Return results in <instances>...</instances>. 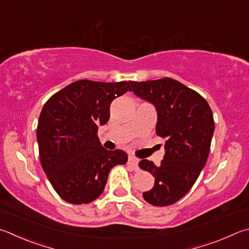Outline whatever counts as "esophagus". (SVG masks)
<instances>
[{"label":"esophagus","mask_w":249,"mask_h":249,"mask_svg":"<svg viewBox=\"0 0 249 249\" xmlns=\"http://www.w3.org/2000/svg\"><path fill=\"white\" fill-rule=\"evenodd\" d=\"M128 164H129L130 166H133V169L137 170V169H138V159H137V158L130 156V157L128 158Z\"/></svg>","instance_id":"obj_1"}]
</instances>
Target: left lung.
I'll return each mask as SVG.
<instances>
[{
  "label": "left lung",
  "mask_w": 249,
  "mask_h": 249,
  "mask_svg": "<svg viewBox=\"0 0 249 249\" xmlns=\"http://www.w3.org/2000/svg\"><path fill=\"white\" fill-rule=\"evenodd\" d=\"M132 91L155 106L156 133L165 139V153L160 165L142 160L140 169L155 178V185L143 192L153 206H170L188 193L205 166L210 151L214 121L208 102L195 90L178 80L161 78L129 81Z\"/></svg>",
  "instance_id": "1"
}]
</instances>
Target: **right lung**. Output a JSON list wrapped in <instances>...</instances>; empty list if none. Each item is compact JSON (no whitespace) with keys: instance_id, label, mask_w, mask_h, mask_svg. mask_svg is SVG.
Returning a JSON list of instances; mask_svg holds the SVG:
<instances>
[{"instance_id":"obj_1","label":"right lung","mask_w":249,"mask_h":249,"mask_svg":"<svg viewBox=\"0 0 249 249\" xmlns=\"http://www.w3.org/2000/svg\"><path fill=\"white\" fill-rule=\"evenodd\" d=\"M132 91L129 81L81 79L54 93L40 113L37 140L40 162L58 196L73 205L101 195L110 171L125 164L123 150H107L97 136L110 119L115 98Z\"/></svg>"}]
</instances>
